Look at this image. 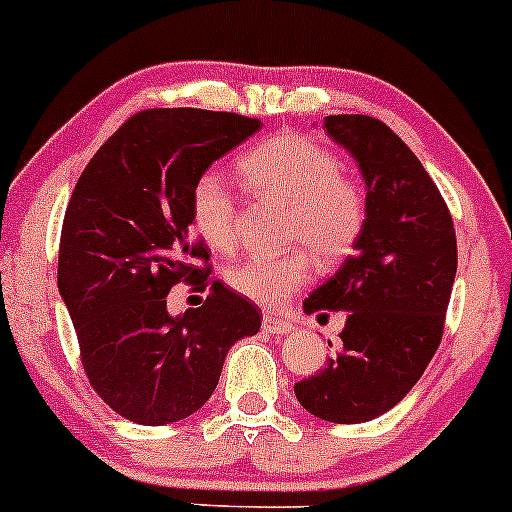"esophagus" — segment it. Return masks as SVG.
I'll return each instance as SVG.
<instances>
[{
  "instance_id": "obj_1",
  "label": "esophagus",
  "mask_w": 512,
  "mask_h": 512,
  "mask_svg": "<svg viewBox=\"0 0 512 512\" xmlns=\"http://www.w3.org/2000/svg\"><path fill=\"white\" fill-rule=\"evenodd\" d=\"M263 331L271 333V336H285V333L292 331V324L283 317H278V314H271L266 312L263 314V321H261Z\"/></svg>"
}]
</instances>
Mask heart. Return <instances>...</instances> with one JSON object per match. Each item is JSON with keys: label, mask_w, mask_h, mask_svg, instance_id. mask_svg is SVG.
Masks as SVG:
<instances>
[{"label": "heart", "mask_w": 512, "mask_h": 512, "mask_svg": "<svg viewBox=\"0 0 512 512\" xmlns=\"http://www.w3.org/2000/svg\"><path fill=\"white\" fill-rule=\"evenodd\" d=\"M241 174L256 195L290 205L287 244L280 256L246 258L227 271V285L246 300L280 307L309 283L314 256L333 266L365 234L370 198L355 176L343 171L336 152L300 132H278L241 157ZM195 232L215 251H232L239 241L237 193L217 171H205L193 186Z\"/></svg>", "instance_id": "obj_1"}]
</instances>
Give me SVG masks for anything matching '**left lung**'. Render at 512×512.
<instances>
[{"instance_id": "left-lung-1", "label": "left lung", "mask_w": 512, "mask_h": 512, "mask_svg": "<svg viewBox=\"0 0 512 512\" xmlns=\"http://www.w3.org/2000/svg\"><path fill=\"white\" fill-rule=\"evenodd\" d=\"M324 128L358 159L370 215L355 254L304 300L307 314L346 309L348 319L336 355L295 396L324 421L365 423L411 392L440 346L457 237L438 186L382 120L326 116Z\"/></svg>"}]
</instances>
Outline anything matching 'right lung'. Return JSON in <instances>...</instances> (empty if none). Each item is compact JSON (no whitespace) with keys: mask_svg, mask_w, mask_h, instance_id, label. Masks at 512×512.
<instances>
[{"mask_svg":"<svg viewBox=\"0 0 512 512\" xmlns=\"http://www.w3.org/2000/svg\"><path fill=\"white\" fill-rule=\"evenodd\" d=\"M258 128L239 113L149 108L103 142L74 186L57 287L91 389L132 423L164 426L198 411L227 350L261 329L256 304L210 275L191 215L195 181ZM179 282L209 297L174 320L165 295Z\"/></svg>","mask_w":512,"mask_h":512,"instance_id":"right-lung-1","label":"right lung"}]
</instances>
